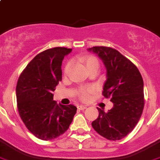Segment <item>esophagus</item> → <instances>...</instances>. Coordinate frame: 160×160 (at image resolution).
<instances>
[{
  "mask_svg": "<svg viewBox=\"0 0 160 160\" xmlns=\"http://www.w3.org/2000/svg\"><path fill=\"white\" fill-rule=\"evenodd\" d=\"M87 108L86 106H84V105H80L78 107V109L79 110H81V111H83V110H85Z\"/></svg>",
  "mask_w": 160,
  "mask_h": 160,
  "instance_id": "34e87169",
  "label": "esophagus"
}]
</instances>
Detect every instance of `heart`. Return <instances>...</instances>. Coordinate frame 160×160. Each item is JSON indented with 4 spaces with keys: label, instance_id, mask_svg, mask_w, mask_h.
I'll return each instance as SVG.
<instances>
[{
    "label": "heart",
    "instance_id": "b5f03b06",
    "mask_svg": "<svg viewBox=\"0 0 160 160\" xmlns=\"http://www.w3.org/2000/svg\"><path fill=\"white\" fill-rule=\"evenodd\" d=\"M83 61L84 62V63L86 65L87 68H88L91 66L94 65V64H98V60L95 58L94 57H92V56H88V57L84 58ZM71 66L72 63L71 62H68L67 65H66L65 68H64V73L67 75L68 74L70 71V68H71ZM92 92V89L91 88H81L80 91V93H79V96H80V99L82 101H87L89 98V93Z\"/></svg>",
    "mask_w": 160,
    "mask_h": 160
}]
</instances>
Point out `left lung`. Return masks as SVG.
Returning <instances> with one entry per match:
<instances>
[{
    "mask_svg": "<svg viewBox=\"0 0 160 160\" xmlns=\"http://www.w3.org/2000/svg\"><path fill=\"white\" fill-rule=\"evenodd\" d=\"M96 53L107 69L102 94L111 97L113 107L105 112L98 108L99 115L92 128L108 140H120L132 131L144 107L143 80L138 68L116 49L104 46L88 49Z\"/></svg>",
    "mask_w": 160,
    "mask_h": 160,
    "instance_id": "8db88e82",
    "label": "left lung"
}]
</instances>
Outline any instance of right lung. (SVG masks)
I'll return each mask as SVG.
<instances>
[{"mask_svg": "<svg viewBox=\"0 0 160 160\" xmlns=\"http://www.w3.org/2000/svg\"><path fill=\"white\" fill-rule=\"evenodd\" d=\"M72 49L55 47L43 51L28 63L16 86L18 111L34 136L53 140L68 129L76 113L74 105H58L53 92L62 80V62Z\"/></svg>", "mask_w": 160, "mask_h": 160, "instance_id": "add662e5", "label": "right lung"}]
</instances>
